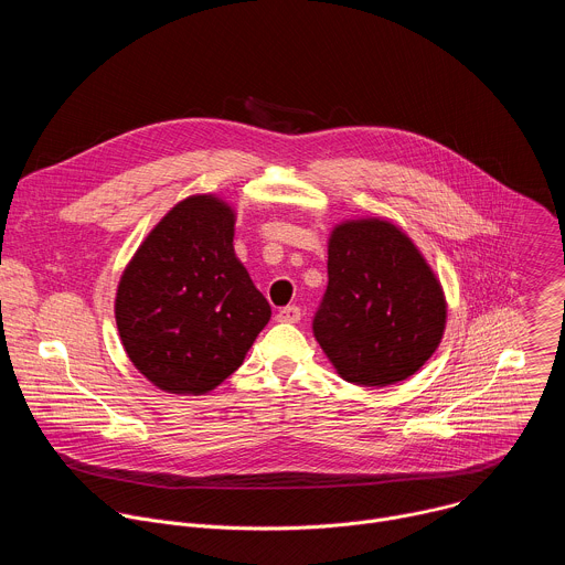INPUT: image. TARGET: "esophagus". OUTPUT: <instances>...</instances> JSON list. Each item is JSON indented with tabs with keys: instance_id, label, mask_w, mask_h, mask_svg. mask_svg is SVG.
Returning a JSON list of instances; mask_svg holds the SVG:
<instances>
[{
	"instance_id": "obj_1",
	"label": "esophagus",
	"mask_w": 565,
	"mask_h": 565,
	"mask_svg": "<svg viewBox=\"0 0 565 565\" xmlns=\"http://www.w3.org/2000/svg\"><path fill=\"white\" fill-rule=\"evenodd\" d=\"M277 319L286 321V324H295V321L301 319V310H299V306H286L277 312Z\"/></svg>"
}]
</instances>
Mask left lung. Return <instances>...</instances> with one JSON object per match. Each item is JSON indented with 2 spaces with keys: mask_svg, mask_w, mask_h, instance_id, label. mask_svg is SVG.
Returning a JSON list of instances; mask_svg holds the SVG:
<instances>
[{
  "mask_svg": "<svg viewBox=\"0 0 565 565\" xmlns=\"http://www.w3.org/2000/svg\"><path fill=\"white\" fill-rule=\"evenodd\" d=\"M445 319L443 288L405 232L380 218L333 230L312 333L347 382L407 380L438 349Z\"/></svg>",
  "mask_w": 565,
  "mask_h": 565,
  "instance_id": "8db88e82",
  "label": "left lung"
}]
</instances>
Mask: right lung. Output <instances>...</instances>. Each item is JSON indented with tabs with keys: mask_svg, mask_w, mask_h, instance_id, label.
Instances as JSON below:
<instances>
[{
	"mask_svg": "<svg viewBox=\"0 0 565 565\" xmlns=\"http://www.w3.org/2000/svg\"><path fill=\"white\" fill-rule=\"evenodd\" d=\"M234 212L190 196L147 234L116 295V324L134 366L158 388L201 395L244 362L270 303L234 255Z\"/></svg>",
	"mask_w": 565,
	"mask_h": 565,
	"instance_id": "obj_1",
	"label": "right lung"
}]
</instances>
